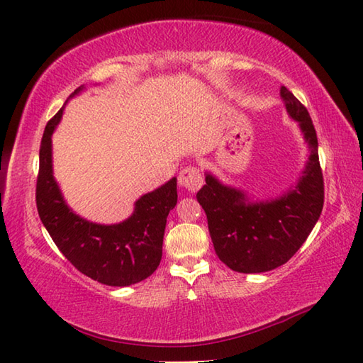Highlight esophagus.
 <instances>
[{"label":"esophagus","mask_w":363,"mask_h":363,"mask_svg":"<svg viewBox=\"0 0 363 363\" xmlns=\"http://www.w3.org/2000/svg\"><path fill=\"white\" fill-rule=\"evenodd\" d=\"M177 179H179V186L182 189H186L187 191H190V194H195V191L201 189L204 182V176L198 167H186L184 169H181Z\"/></svg>","instance_id":"esophagus-1"}]
</instances>
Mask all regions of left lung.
Wrapping results in <instances>:
<instances>
[{
    "instance_id": "1",
    "label": "left lung",
    "mask_w": 363,
    "mask_h": 363,
    "mask_svg": "<svg viewBox=\"0 0 363 363\" xmlns=\"http://www.w3.org/2000/svg\"><path fill=\"white\" fill-rule=\"evenodd\" d=\"M281 96L311 148L296 187L272 201L250 203L243 191L207 174L206 186L196 194L207 215L215 252L238 273H264L289 262L312 233L325 203L318 140L311 115L287 87H281Z\"/></svg>"
}]
</instances>
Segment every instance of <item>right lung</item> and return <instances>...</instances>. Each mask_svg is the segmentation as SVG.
<instances>
[{
	"mask_svg": "<svg viewBox=\"0 0 363 363\" xmlns=\"http://www.w3.org/2000/svg\"><path fill=\"white\" fill-rule=\"evenodd\" d=\"M81 90L76 89L72 96ZM62 112L64 107L43 130L35 187L38 217L59 251L82 274L112 287L140 282L160 264L167 217L177 203L176 177L143 195L134 213L118 225H96L81 218L65 204L52 176L51 135Z\"/></svg>",
	"mask_w": 363,
	"mask_h": 363,
	"instance_id": "1",
	"label": "right lung"
}]
</instances>
